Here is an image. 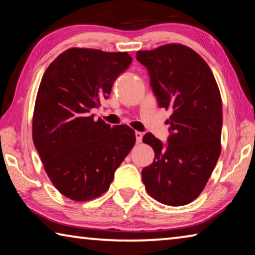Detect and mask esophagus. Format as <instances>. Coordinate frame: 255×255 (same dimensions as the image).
Here are the masks:
<instances>
[{
  "label": "esophagus",
  "mask_w": 255,
  "mask_h": 255,
  "mask_svg": "<svg viewBox=\"0 0 255 255\" xmlns=\"http://www.w3.org/2000/svg\"><path fill=\"white\" fill-rule=\"evenodd\" d=\"M135 136H136V141H137V143H140L141 139H143V132L136 131L135 132Z\"/></svg>",
  "instance_id": "1"
}]
</instances>
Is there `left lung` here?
<instances>
[{
    "instance_id": "1",
    "label": "left lung",
    "mask_w": 255,
    "mask_h": 255,
    "mask_svg": "<svg viewBox=\"0 0 255 255\" xmlns=\"http://www.w3.org/2000/svg\"><path fill=\"white\" fill-rule=\"evenodd\" d=\"M148 71L159 108L172 111L164 144L150 132L143 141L155 152L141 179L154 199L167 206L187 205L200 195L221 155L222 98L213 72L195 50L170 44L137 51Z\"/></svg>"
}]
</instances>
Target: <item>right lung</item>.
I'll list each match as a JSON object with an SVG mask.
<instances>
[{"label":"right lung","mask_w":255,"mask_h":255,"mask_svg":"<svg viewBox=\"0 0 255 255\" xmlns=\"http://www.w3.org/2000/svg\"><path fill=\"white\" fill-rule=\"evenodd\" d=\"M131 62L127 53L70 48L42 76L33 111V144L51 182L72 200L105 193L135 145L130 127H110L90 114L109 98L116 79Z\"/></svg>","instance_id":"obj_1"}]
</instances>
